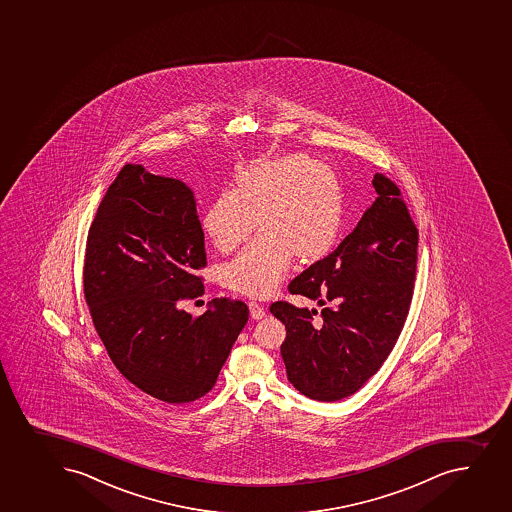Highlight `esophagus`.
<instances>
[{"label": "esophagus", "mask_w": 512, "mask_h": 512, "mask_svg": "<svg viewBox=\"0 0 512 512\" xmlns=\"http://www.w3.org/2000/svg\"><path fill=\"white\" fill-rule=\"evenodd\" d=\"M248 309H250V317H252L253 320L264 319L265 309L262 305L257 304V302H250Z\"/></svg>", "instance_id": "1"}]
</instances>
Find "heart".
<instances>
[{"label": "heart", "instance_id": "heart-1", "mask_svg": "<svg viewBox=\"0 0 512 512\" xmlns=\"http://www.w3.org/2000/svg\"><path fill=\"white\" fill-rule=\"evenodd\" d=\"M344 188L327 163L294 153L253 163L235 177L233 193L208 205L202 225L220 252L245 242L255 222L260 237L223 265L220 280L237 294H274L297 257L315 264L332 250L344 227Z\"/></svg>", "mask_w": 512, "mask_h": 512}]
</instances>
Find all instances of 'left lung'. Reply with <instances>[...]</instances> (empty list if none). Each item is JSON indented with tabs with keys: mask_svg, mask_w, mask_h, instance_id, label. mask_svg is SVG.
Returning <instances> with one entry per match:
<instances>
[{
	"mask_svg": "<svg viewBox=\"0 0 512 512\" xmlns=\"http://www.w3.org/2000/svg\"><path fill=\"white\" fill-rule=\"evenodd\" d=\"M377 198L329 257L292 280V294L317 310L275 302L274 317L287 337L280 354L300 394L335 402L354 394L389 357L414 294L419 233L399 188L382 173L372 180Z\"/></svg>",
	"mask_w": 512,
	"mask_h": 512,
	"instance_id": "obj_1",
	"label": "left lung"
}]
</instances>
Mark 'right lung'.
<instances>
[{
    "label": "right lung",
    "instance_id": "add662e5",
    "mask_svg": "<svg viewBox=\"0 0 512 512\" xmlns=\"http://www.w3.org/2000/svg\"><path fill=\"white\" fill-rule=\"evenodd\" d=\"M205 265L192 188L127 163L88 233L85 297L115 367L167 404L212 390L247 324L238 300L213 299L197 319L180 309L203 294L195 270Z\"/></svg>",
    "mask_w": 512,
    "mask_h": 512
}]
</instances>
